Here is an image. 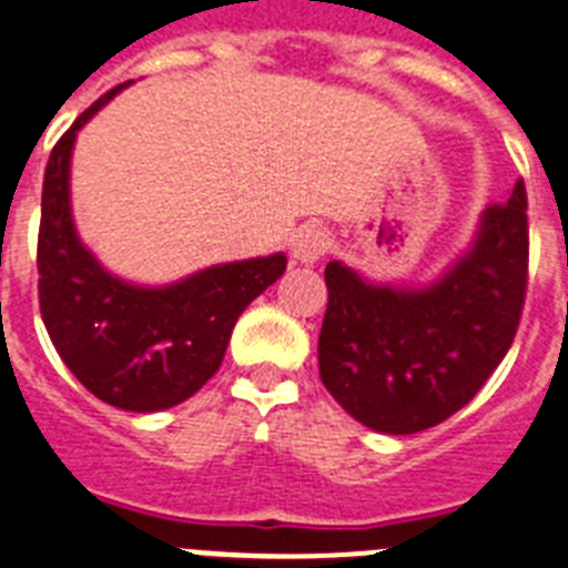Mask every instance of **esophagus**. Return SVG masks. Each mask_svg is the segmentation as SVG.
Returning a JSON list of instances; mask_svg holds the SVG:
<instances>
[{
	"label": "esophagus",
	"mask_w": 568,
	"mask_h": 568,
	"mask_svg": "<svg viewBox=\"0 0 568 568\" xmlns=\"http://www.w3.org/2000/svg\"><path fill=\"white\" fill-rule=\"evenodd\" d=\"M329 244H333V239H329V233L321 224H304L293 235V255L304 261V264H313V261H318L321 255L327 253Z\"/></svg>",
	"instance_id": "obj_1"
}]
</instances>
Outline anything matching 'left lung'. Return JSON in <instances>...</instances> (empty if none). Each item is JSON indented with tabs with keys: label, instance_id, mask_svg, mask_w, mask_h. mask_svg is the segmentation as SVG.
Masks as SVG:
<instances>
[{
	"label": "left lung",
	"instance_id": "left-lung-1",
	"mask_svg": "<svg viewBox=\"0 0 568 568\" xmlns=\"http://www.w3.org/2000/svg\"><path fill=\"white\" fill-rule=\"evenodd\" d=\"M526 187L486 207L478 241L426 290L373 287L329 261L321 381L386 435L424 433L469 404L509 353L529 284Z\"/></svg>",
	"mask_w": 568,
	"mask_h": 568
}]
</instances>
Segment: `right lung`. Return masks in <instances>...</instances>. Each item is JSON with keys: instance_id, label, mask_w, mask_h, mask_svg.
Returning <instances> with one entry per match:
<instances>
[{"instance_id": "obj_1", "label": "right lung", "mask_w": 568, "mask_h": 568, "mask_svg": "<svg viewBox=\"0 0 568 568\" xmlns=\"http://www.w3.org/2000/svg\"><path fill=\"white\" fill-rule=\"evenodd\" d=\"M122 88L90 104L50 150L37 244L39 310L57 353L99 400L159 413L219 373L239 315L281 278L287 258L235 261L162 290L133 287L99 267L70 219V150L77 130Z\"/></svg>"}]
</instances>
